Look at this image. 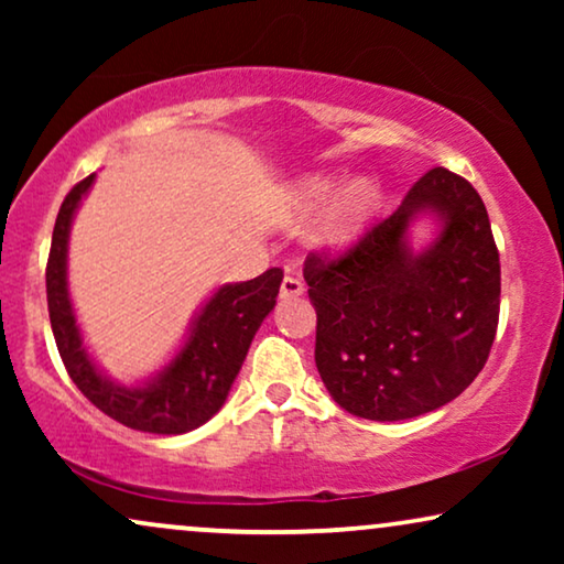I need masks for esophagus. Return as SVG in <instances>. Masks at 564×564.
<instances>
[{"mask_svg": "<svg viewBox=\"0 0 564 564\" xmlns=\"http://www.w3.org/2000/svg\"><path fill=\"white\" fill-rule=\"evenodd\" d=\"M305 292V284L297 280V276H292V274H288L282 280V288H280V295L284 297V300H292V297H300Z\"/></svg>", "mask_w": 564, "mask_h": 564, "instance_id": "obj_1", "label": "esophagus"}]
</instances>
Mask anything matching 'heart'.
<instances>
[{
    "label": "heart",
    "instance_id": "obj_1",
    "mask_svg": "<svg viewBox=\"0 0 564 564\" xmlns=\"http://www.w3.org/2000/svg\"><path fill=\"white\" fill-rule=\"evenodd\" d=\"M338 192V182L326 174L303 176L295 187L290 189L288 223H300L323 210ZM377 205H380V189L369 180H354L341 189V195L330 207L326 223L315 241L321 246H344L349 243L361 228L372 218Z\"/></svg>",
    "mask_w": 564,
    "mask_h": 564
}]
</instances>
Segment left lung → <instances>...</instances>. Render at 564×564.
Returning <instances> with one entry per match:
<instances>
[{
    "mask_svg": "<svg viewBox=\"0 0 564 564\" xmlns=\"http://www.w3.org/2000/svg\"><path fill=\"white\" fill-rule=\"evenodd\" d=\"M429 214L437 238L410 246ZM318 315L315 367L344 411L369 421L431 413L488 361L500 311V261L480 195L449 169L421 176L390 218L341 257L305 259Z\"/></svg>",
    "mask_w": 564,
    "mask_h": 564,
    "instance_id": "obj_1",
    "label": "left lung"
}]
</instances>
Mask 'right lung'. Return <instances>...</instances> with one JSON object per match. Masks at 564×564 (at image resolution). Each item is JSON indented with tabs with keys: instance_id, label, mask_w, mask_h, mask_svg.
<instances>
[{
	"instance_id": "1",
	"label": "right lung",
	"mask_w": 564,
	"mask_h": 564,
	"mask_svg": "<svg viewBox=\"0 0 564 564\" xmlns=\"http://www.w3.org/2000/svg\"><path fill=\"white\" fill-rule=\"evenodd\" d=\"M95 176L89 174L68 192L53 228L45 292L58 354L76 388L122 426L145 434H187L226 403L253 336L274 311L282 269H267L249 282L223 284L192 318L182 349L164 369L138 384L115 382L89 357L68 295V234Z\"/></svg>"
}]
</instances>
